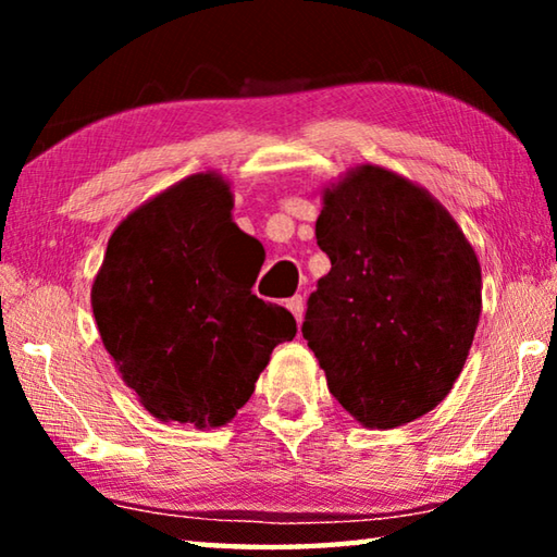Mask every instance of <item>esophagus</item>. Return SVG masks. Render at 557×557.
Returning <instances> with one entry per match:
<instances>
[{"label": "esophagus", "instance_id": "esophagus-1", "mask_svg": "<svg viewBox=\"0 0 557 557\" xmlns=\"http://www.w3.org/2000/svg\"><path fill=\"white\" fill-rule=\"evenodd\" d=\"M287 309L292 312V317L297 319V324L301 322V317H305V299H301V295H295L287 299Z\"/></svg>", "mask_w": 557, "mask_h": 557}]
</instances>
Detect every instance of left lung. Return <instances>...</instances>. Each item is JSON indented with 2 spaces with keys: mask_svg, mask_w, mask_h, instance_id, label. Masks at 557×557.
Masks as SVG:
<instances>
[{
  "mask_svg": "<svg viewBox=\"0 0 557 557\" xmlns=\"http://www.w3.org/2000/svg\"><path fill=\"white\" fill-rule=\"evenodd\" d=\"M317 245L332 270L301 334L329 393L371 430L437 408L482 314V268L457 221L428 188L358 164L322 191Z\"/></svg>",
  "mask_w": 557,
  "mask_h": 557,
  "instance_id": "8db88e82",
  "label": "left lung"
}]
</instances>
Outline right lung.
<instances>
[{"label":"right lung","mask_w":557,"mask_h":557,"mask_svg":"<svg viewBox=\"0 0 557 557\" xmlns=\"http://www.w3.org/2000/svg\"><path fill=\"white\" fill-rule=\"evenodd\" d=\"M231 211L223 174L186 176L112 231L92 280L102 346L162 422L223 428L250 400L272 348L297 334L285 307L252 295L256 238Z\"/></svg>","instance_id":"add662e5"}]
</instances>
